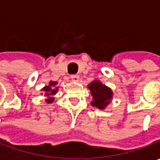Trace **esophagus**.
Listing matches in <instances>:
<instances>
[{"label":"esophagus","mask_w":160,"mask_h":160,"mask_svg":"<svg viewBox=\"0 0 160 160\" xmlns=\"http://www.w3.org/2000/svg\"><path fill=\"white\" fill-rule=\"evenodd\" d=\"M71 80H73V81H75V82H78V81H80V76L79 75H72L71 76Z\"/></svg>","instance_id":"34e87169"}]
</instances>
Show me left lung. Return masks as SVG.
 Here are the masks:
<instances>
[{"mask_svg":"<svg viewBox=\"0 0 160 160\" xmlns=\"http://www.w3.org/2000/svg\"><path fill=\"white\" fill-rule=\"evenodd\" d=\"M87 87L92 97L91 105L100 110L106 109V108L111 103L114 95L113 91L97 79L89 83Z\"/></svg>","mask_w":160,"mask_h":160,"instance_id":"1","label":"left lung"}]
</instances>
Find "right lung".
<instances>
[{"label":"right lung","instance_id":"1","mask_svg":"<svg viewBox=\"0 0 160 160\" xmlns=\"http://www.w3.org/2000/svg\"><path fill=\"white\" fill-rule=\"evenodd\" d=\"M58 82L57 81H53V80H50L48 85L44 86L42 91L43 92L42 94L44 93V96H46L47 98L45 99L46 104H52L54 101V95L57 93L58 92V86H57Z\"/></svg>","mask_w":160,"mask_h":160}]
</instances>
